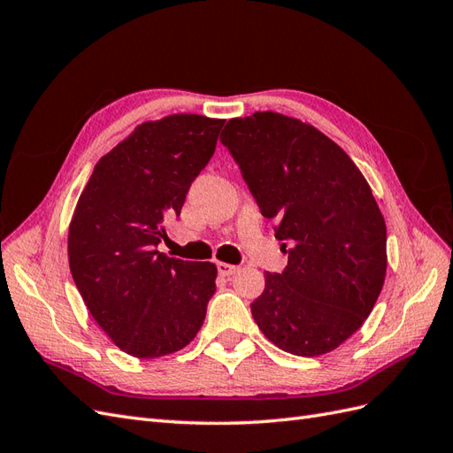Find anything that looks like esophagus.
I'll return each mask as SVG.
<instances>
[{
    "mask_svg": "<svg viewBox=\"0 0 453 453\" xmlns=\"http://www.w3.org/2000/svg\"><path fill=\"white\" fill-rule=\"evenodd\" d=\"M217 270H219V273H221V276L228 278V276H234V273H236L240 268L234 266V265H228V263H217Z\"/></svg>",
    "mask_w": 453,
    "mask_h": 453,
    "instance_id": "34e87169",
    "label": "esophagus"
}]
</instances>
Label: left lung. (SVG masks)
<instances>
[{
	"label": "left lung",
	"instance_id": "8db88e82",
	"mask_svg": "<svg viewBox=\"0 0 453 453\" xmlns=\"http://www.w3.org/2000/svg\"><path fill=\"white\" fill-rule=\"evenodd\" d=\"M221 143L291 248L281 273L265 272L255 323L300 357L336 349L359 331L386 280L388 230L372 190L344 150L303 120L272 111L232 119Z\"/></svg>",
	"mask_w": 453,
	"mask_h": 453
}]
</instances>
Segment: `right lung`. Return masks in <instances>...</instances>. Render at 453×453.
Wrapping results in <instances>:
<instances>
[{"mask_svg":"<svg viewBox=\"0 0 453 453\" xmlns=\"http://www.w3.org/2000/svg\"><path fill=\"white\" fill-rule=\"evenodd\" d=\"M223 125L185 113L143 122L96 164L77 202L67 236L73 281L96 323L138 359L190 344L215 293V265L157 248Z\"/></svg>","mask_w":453,"mask_h":453,"instance_id":"1","label":"right lung"}]
</instances>
